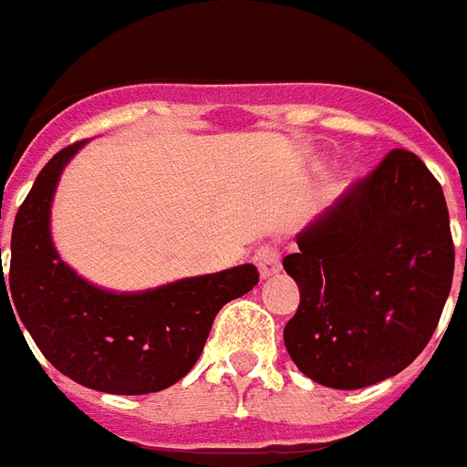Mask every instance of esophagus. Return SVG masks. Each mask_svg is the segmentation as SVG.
<instances>
[{
    "label": "esophagus",
    "instance_id": "esophagus-1",
    "mask_svg": "<svg viewBox=\"0 0 467 467\" xmlns=\"http://www.w3.org/2000/svg\"><path fill=\"white\" fill-rule=\"evenodd\" d=\"M254 264H256V269H259V276L262 278L276 276L278 271H281V254H278L276 247L264 244V247H259L254 252Z\"/></svg>",
    "mask_w": 467,
    "mask_h": 467
}]
</instances>
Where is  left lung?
I'll return each instance as SVG.
<instances>
[{
	"label": "left lung",
	"instance_id": "8db88e82",
	"mask_svg": "<svg viewBox=\"0 0 467 467\" xmlns=\"http://www.w3.org/2000/svg\"><path fill=\"white\" fill-rule=\"evenodd\" d=\"M284 259L300 306L285 325L293 363L334 390L398 376L434 334L453 281L446 198L407 150L300 230Z\"/></svg>",
	"mask_w": 467,
	"mask_h": 467
}]
</instances>
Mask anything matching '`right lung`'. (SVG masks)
<instances>
[{"mask_svg":"<svg viewBox=\"0 0 467 467\" xmlns=\"http://www.w3.org/2000/svg\"><path fill=\"white\" fill-rule=\"evenodd\" d=\"M84 145L75 142L47 161L18 208L0 293L11 296V310L40 354L75 383L111 395L164 390L193 368L220 307L252 291L259 274L242 264L133 293L106 291L79 276L55 249L50 208L62 171Z\"/></svg>","mask_w":467,"mask_h":467,"instance_id":"add662e5","label":"right lung"}]
</instances>
